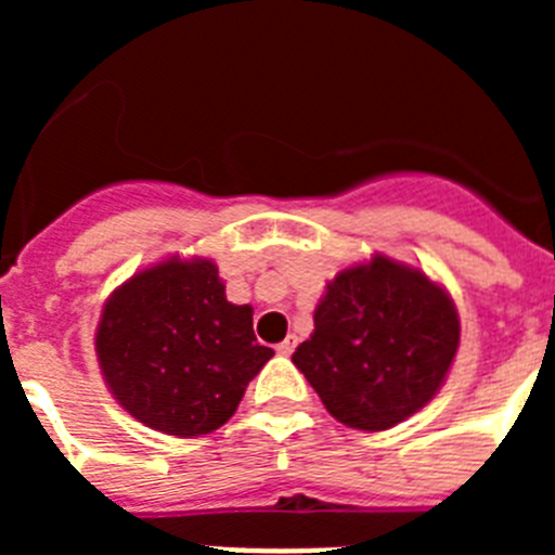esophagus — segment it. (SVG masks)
I'll return each instance as SVG.
<instances>
[{
  "label": "esophagus",
  "mask_w": 555,
  "mask_h": 555,
  "mask_svg": "<svg viewBox=\"0 0 555 555\" xmlns=\"http://www.w3.org/2000/svg\"><path fill=\"white\" fill-rule=\"evenodd\" d=\"M294 347H297V338H294V336H288L286 341H281V345L274 347V350H278V356H292V352H294Z\"/></svg>",
  "instance_id": "1"
}]
</instances>
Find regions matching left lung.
Segmentation results:
<instances>
[{"instance_id":"left-lung-1","label":"left lung","mask_w":555,"mask_h":555,"mask_svg":"<svg viewBox=\"0 0 555 555\" xmlns=\"http://www.w3.org/2000/svg\"><path fill=\"white\" fill-rule=\"evenodd\" d=\"M459 336V313L442 286L375 255L327 283L311 338L292 361L338 423L386 430L434 400Z\"/></svg>"}]
</instances>
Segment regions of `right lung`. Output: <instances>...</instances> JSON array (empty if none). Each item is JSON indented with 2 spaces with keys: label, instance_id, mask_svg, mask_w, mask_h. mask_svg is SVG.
Masks as SVG:
<instances>
[{
  "label": "right lung",
  "instance_id": "add662e5",
  "mask_svg": "<svg viewBox=\"0 0 555 555\" xmlns=\"http://www.w3.org/2000/svg\"><path fill=\"white\" fill-rule=\"evenodd\" d=\"M272 356L255 338L253 308L228 302L217 263L205 258L132 274L96 327V358L119 405L183 439L222 428Z\"/></svg>",
  "mask_w": 555,
  "mask_h": 555
}]
</instances>
